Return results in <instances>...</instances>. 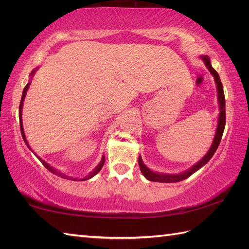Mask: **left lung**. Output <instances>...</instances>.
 <instances>
[{
    "mask_svg": "<svg viewBox=\"0 0 249 249\" xmlns=\"http://www.w3.org/2000/svg\"><path fill=\"white\" fill-rule=\"evenodd\" d=\"M201 59L203 60L205 66L208 67V70L210 71V72L212 73L214 79H215V82H216V87H217V95H218V103H219V109H220V112H219V116H218V124H217V129H216V134H215V138L213 140V143L211 145L209 152L206 153L205 156L200 161H198L196 165H194L192 168L188 169L187 171H185L183 173H179V174H165V173H160V172H154L150 170L149 168H147L143 161H142V158L141 156H139V167H140V170L142 172V174L149 179V181L152 182H160V183H177L179 181H183V179L189 178L192 176L193 173H195L197 170H199L200 168H202L206 162H208L212 156L214 155V153L217 150V147L220 143V140H221V137H223L224 134V129H225V125H226V103H225V94H224V89H223V84H221L220 81V78L219 75L217 73L214 68L211 65V62L209 56L206 55H202L201 56Z\"/></svg>",
    "mask_w": 249,
    "mask_h": 249,
    "instance_id": "8db88e82",
    "label": "left lung"
}]
</instances>
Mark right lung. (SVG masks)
Returning a JSON list of instances; mask_svg holds the SVG:
<instances>
[{"label":"right lung","mask_w":249,"mask_h":249,"mask_svg":"<svg viewBox=\"0 0 249 249\" xmlns=\"http://www.w3.org/2000/svg\"><path fill=\"white\" fill-rule=\"evenodd\" d=\"M37 71V68L35 71H32V73H31V76H33L34 75V72ZM30 84H31V82L30 83H28L25 86V88L23 89V92H22V97H21V102H20V106H19V121H20V130H21V135H22V138H23V140H24V142H25V144L28 145V147L29 149L31 150V147H30V145H29V143H28V141H26V138H25V135H24V130H23V125H22V118H21V115H22V107H23V102H24V97H25V95H26V91H28V89H29V87H30ZM36 155V154H35ZM37 156V155H36ZM37 158H38V160H40V162L43 163V165L48 169V170L51 172V173H53V174H55V176H57V177H60V178H66V179H71V181H86V179H89V178H93L95 174H97L99 171H100V169L103 168V166H104V163H105V156H103V158H102V160H100V162L98 163V165L96 166V168L94 169V170L89 174V176H87V177H84V178H72V177H68V176H65L64 173H61L59 170H56V169H54V168H52L50 165H48V163H47L45 160H41L40 157H38L37 156Z\"/></svg>","instance_id":"1"}]
</instances>
